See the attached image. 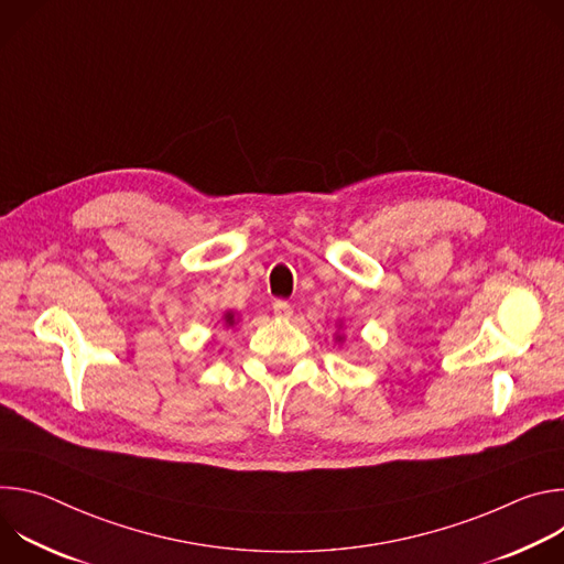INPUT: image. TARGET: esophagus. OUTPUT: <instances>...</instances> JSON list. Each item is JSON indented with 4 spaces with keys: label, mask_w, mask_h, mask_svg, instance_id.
<instances>
[{
    "label": "esophagus",
    "mask_w": 564,
    "mask_h": 564,
    "mask_svg": "<svg viewBox=\"0 0 564 564\" xmlns=\"http://www.w3.org/2000/svg\"><path fill=\"white\" fill-rule=\"evenodd\" d=\"M272 310H274V314L279 316V318H290L292 316V305L288 303V301H283V299H276L274 303H272Z\"/></svg>",
    "instance_id": "34e87169"
}]
</instances>
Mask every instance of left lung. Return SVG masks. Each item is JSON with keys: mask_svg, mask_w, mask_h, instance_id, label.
<instances>
[{"mask_svg": "<svg viewBox=\"0 0 564 564\" xmlns=\"http://www.w3.org/2000/svg\"><path fill=\"white\" fill-rule=\"evenodd\" d=\"M337 339H339V341H341V337H337Z\"/></svg>", "mask_w": 564, "mask_h": 564, "instance_id": "8db88e82", "label": "left lung"}]
</instances>
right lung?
I'll use <instances>...</instances> for the list:
<instances>
[{"label": "right lung", "instance_id": "1", "mask_svg": "<svg viewBox=\"0 0 564 564\" xmlns=\"http://www.w3.org/2000/svg\"><path fill=\"white\" fill-rule=\"evenodd\" d=\"M223 318H225V326H234V312H227Z\"/></svg>", "mask_w": 564, "mask_h": 564}]
</instances>
